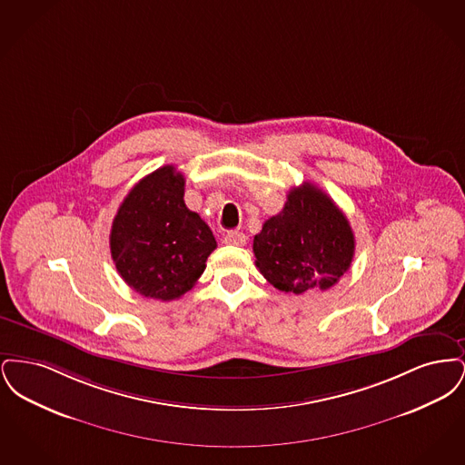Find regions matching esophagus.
<instances>
[{"label":"esophagus","mask_w":465,"mask_h":465,"mask_svg":"<svg viewBox=\"0 0 465 465\" xmlns=\"http://www.w3.org/2000/svg\"><path fill=\"white\" fill-rule=\"evenodd\" d=\"M245 241L247 239H245L242 232H228L224 235V243H228V245H243Z\"/></svg>","instance_id":"1"}]
</instances>
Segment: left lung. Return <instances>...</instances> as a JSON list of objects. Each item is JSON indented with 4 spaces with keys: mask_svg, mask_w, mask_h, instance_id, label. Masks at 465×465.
I'll list each match as a JSON object with an SVG mask.
<instances>
[{
    "mask_svg": "<svg viewBox=\"0 0 465 465\" xmlns=\"http://www.w3.org/2000/svg\"><path fill=\"white\" fill-rule=\"evenodd\" d=\"M256 266L286 292L332 288L354 260V232L328 193L312 183L289 190L284 209L254 235Z\"/></svg>",
    "mask_w": 465,
    "mask_h": 465,
    "instance_id": "left-lung-1",
    "label": "left lung"
}]
</instances>
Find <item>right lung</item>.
<instances>
[{"mask_svg":"<svg viewBox=\"0 0 465 465\" xmlns=\"http://www.w3.org/2000/svg\"><path fill=\"white\" fill-rule=\"evenodd\" d=\"M183 197L184 176L163 165L134 186L113 220L111 258L120 277L144 298H181L216 249L211 228Z\"/></svg>","mask_w":465,"mask_h":465,"instance_id":"obj_1","label":"right lung"}]
</instances>
